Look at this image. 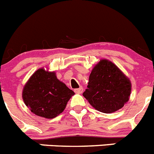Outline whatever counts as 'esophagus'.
Instances as JSON below:
<instances>
[{"mask_svg":"<svg viewBox=\"0 0 154 154\" xmlns=\"http://www.w3.org/2000/svg\"><path fill=\"white\" fill-rule=\"evenodd\" d=\"M74 92L77 94L82 93V92H83V88H82V87H80V88H79V89H74Z\"/></svg>","mask_w":154,"mask_h":154,"instance_id":"obj_1","label":"esophagus"}]
</instances>
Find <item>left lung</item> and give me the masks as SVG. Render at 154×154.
Instances as JSON below:
<instances>
[{
	"label": "left lung",
	"instance_id": "obj_1",
	"mask_svg": "<svg viewBox=\"0 0 154 154\" xmlns=\"http://www.w3.org/2000/svg\"><path fill=\"white\" fill-rule=\"evenodd\" d=\"M130 92L129 79L112 62L103 59L92 69L82 95L98 111L111 113L128 102Z\"/></svg>",
	"mask_w": 154,
	"mask_h": 154
}]
</instances>
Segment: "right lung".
<instances>
[{
	"instance_id": "1",
	"label": "right lung",
	"mask_w": 154,
	"mask_h": 154,
	"mask_svg": "<svg viewBox=\"0 0 154 154\" xmlns=\"http://www.w3.org/2000/svg\"><path fill=\"white\" fill-rule=\"evenodd\" d=\"M74 92L57 79L55 72L37 70L23 89L24 103L35 115L53 119L62 113Z\"/></svg>"
}]
</instances>
